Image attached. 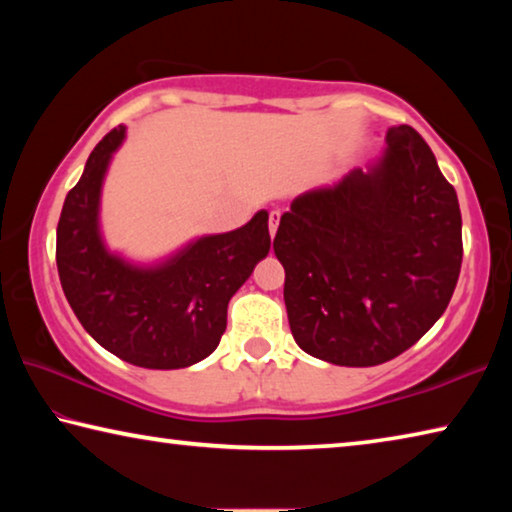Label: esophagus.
Listing matches in <instances>:
<instances>
[{
  "label": "esophagus",
  "instance_id": "esophagus-1",
  "mask_svg": "<svg viewBox=\"0 0 512 512\" xmlns=\"http://www.w3.org/2000/svg\"><path fill=\"white\" fill-rule=\"evenodd\" d=\"M280 210H273L271 214H268V230H271V237H275L277 232V225H280Z\"/></svg>",
  "mask_w": 512,
  "mask_h": 512
}]
</instances>
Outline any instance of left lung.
<instances>
[{
    "instance_id": "1",
    "label": "left lung",
    "mask_w": 512,
    "mask_h": 512,
    "mask_svg": "<svg viewBox=\"0 0 512 512\" xmlns=\"http://www.w3.org/2000/svg\"><path fill=\"white\" fill-rule=\"evenodd\" d=\"M273 250L300 348L334 366H379L452 300L463 262L456 189L422 135L393 126L366 171L293 198Z\"/></svg>"
}]
</instances>
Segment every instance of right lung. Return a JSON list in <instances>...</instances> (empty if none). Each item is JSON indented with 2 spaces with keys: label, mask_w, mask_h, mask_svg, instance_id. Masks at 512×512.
<instances>
[{
  "label": "right lung",
  "mask_w": 512,
  "mask_h": 512,
  "mask_svg": "<svg viewBox=\"0 0 512 512\" xmlns=\"http://www.w3.org/2000/svg\"><path fill=\"white\" fill-rule=\"evenodd\" d=\"M124 137L119 126L94 146L65 198L56 230L60 284L85 332L115 357L151 370L194 366L216 350L230 298L271 250L268 212L160 264H131L110 253L99 230L103 178Z\"/></svg>",
  "instance_id": "1"
}]
</instances>
